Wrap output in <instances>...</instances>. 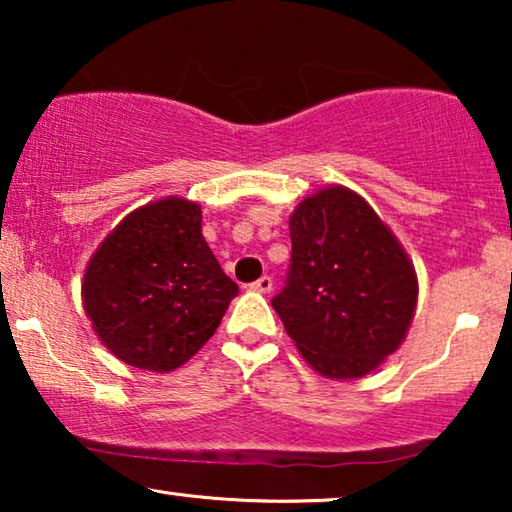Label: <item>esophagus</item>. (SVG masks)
I'll return each mask as SVG.
<instances>
[{"mask_svg":"<svg viewBox=\"0 0 512 512\" xmlns=\"http://www.w3.org/2000/svg\"><path fill=\"white\" fill-rule=\"evenodd\" d=\"M249 289H251V291H258V293H270V291H272V279H270V277L256 279V282L251 284Z\"/></svg>","mask_w":512,"mask_h":512,"instance_id":"34e87169","label":"esophagus"}]
</instances>
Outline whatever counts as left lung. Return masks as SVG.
I'll list each match as a JSON object with an SVG mask.
<instances>
[{
	"mask_svg": "<svg viewBox=\"0 0 512 512\" xmlns=\"http://www.w3.org/2000/svg\"><path fill=\"white\" fill-rule=\"evenodd\" d=\"M291 270L272 298L298 352L328 380H359L403 345L417 310L408 251L352 188L328 184L289 216Z\"/></svg>",
	"mask_w": 512,
	"mask_h": 512,
	"instance_id": "obj_1",
	"label": "left lung"
}]
</instances>
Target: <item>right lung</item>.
Listing matches in <instances>:
<instances>
[{"label":"right lung","instance_id":"add662e5","mask_svg":"<svg viewBox=\"0 0 512 512\" xmlns=\"http://www.w3.org/2000/svg\"><path fill=\"white\" fill-rule=\"evenodd\" d=\"M237 296L202 237L198 202H146L100 242L83 272L86 317L116 359L170 373L200 352Z\"/></svg>","mask_w":512,"mask_h":512}]
</instances>
